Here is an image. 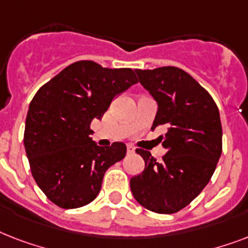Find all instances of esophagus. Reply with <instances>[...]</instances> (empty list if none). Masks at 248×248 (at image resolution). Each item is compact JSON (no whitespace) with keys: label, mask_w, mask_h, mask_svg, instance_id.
I'll list each match as a JSON object with an SVG mask.
<instances>
[{"label":"esophagus","mask_w":248,"mask_h":248,"mask_svg":"<svg viewBox=\"0 0 248 248\" xmlns=\"http://www.w3.org/2000/svg\"><path fill=\"white\" fill-rule=\"evenodd\" d=\"M135 153V148L132 145H127V155H134Z\"/></svg>","instance_id":"esophagus-1"}]
</instances>
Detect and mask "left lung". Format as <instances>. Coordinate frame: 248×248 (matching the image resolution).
<instances>
[{
  "label": "left lung",
  "mask_w": 248,
  "mask_h": 248,
  "mask_svg": "<svg viewBox=\"0 0 248 248\" xmlns=\"http://www.w3.org/2000/svg\"><path fill=\"white\" fill-rule=\"evenodd\" d=\"M135 72L158 103L152 130L167 127L158 138L167 153L158 162L151 152L136 149L145 170L130 180L131 192L148 210L175 214L203 190L215 172L223 151L219 109L211 95L180 68Z\"/></svg>",
  "instance_id": "obj_1"
}]
</instances>
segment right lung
<instances>
[{
	"label": "right lung",
	"instance_id": "right-lung-1",
	"mask_svg": "<svg viewBox=\"0 0 248 248\" xmlns=\"http://www.w3.org/2000/svg\"><path fill=\"white\" fill-rule=\"evenodd\" d=\"M138 83L131 68H103L91 60L68 65L31 101L24 147L37 185L52 203L77 208L100 192L105 171L124 158L121 141L99 147L90 135L113 97Z\"/></svg>",
	"mask_w": 248,
	"mask_h": 248
}]
</instances>
